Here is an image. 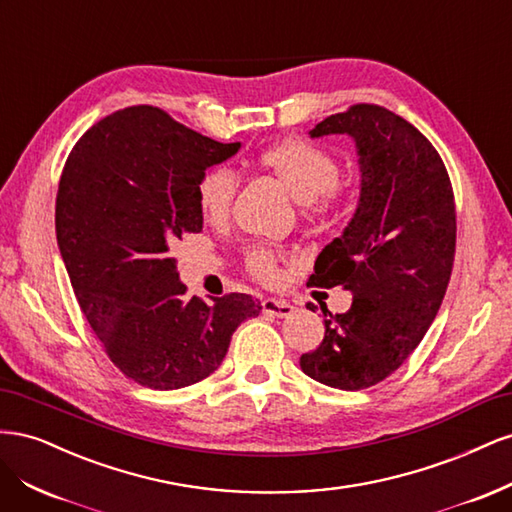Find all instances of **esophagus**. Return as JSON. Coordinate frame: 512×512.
<instances>
[{"label": "esophagus", "mask_w": 512, "mask_h": 512, "mask_svg": "<svg viewBox=\"0 0 512 512\" xmlns=\"http://www.w3.org/2000/svg\"><path fill=\"white\" fill-rule=\"evenodd\" d=\"M262 312L273 318H286L292 314V305L282 299H265L262 301Z\"/></svg>", "instance_id": "esophagus-1"}]
</instances>
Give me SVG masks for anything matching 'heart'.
I'll use <instances>...</instances> for the list:
<instances>
[{
	"mask_svg": "<svg viewBox=\"0 0 512 512\" xmlns=\"http://www.w3.org/2000/svg\"><path fill=\"white\" fill-rule=\"evenodd\" d=\"M258 162L286 185L309 218H331L342 209L346 194L339 183V164L329 149L307 138H284L262 149ZM237 188L239 181L230 168H207L196 183V203L203 220L224 224L235 207ZM245 267L260 282H275L280 277L277 256L265 245L247 250Z\"/></svg>",
	"mask_w": 512,
	"mask_h": 512,
	"instance_id": "heart-1",
	"label": "heart"
}]
</instances>
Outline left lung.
<instances>
[{
  "mask_svg": "<svg viewBox=\"0 0 512 512\" xmlns=\"http://www.w3.org/2000/svg\"><path fill=\"white\" fill-rule=\"evenodd\" d=\"M324 134L356 141L361 198L307 286H344L352 305L344 314L320 305L324 339L299 363L333 389L361 391L395 374L438 314L455 262V196L436 147L389 108L352 104L312 130Z\"/></svg>",
  "mask_w": 512,
  "mask_h": 512,
  "instance_id": "1",
  "label": "left lung"
}]
</instances>
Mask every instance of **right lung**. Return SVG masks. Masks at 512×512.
Masks as SVG:
<instances>
[{"label":"right lung","mask_w":512,"mask_h":512,"mask_svg":"<svg viewBox=\"0 0 512 512\" xmlns=\"http://www.w3.org/2000/svg\"><path fill=\"white\" fill-rule=\"evenodd\" d=\"M239 147L138 104L91 126L61 170L55 230L76 301L108 359L147 389L211 376L235 329L262 309L243 292L188 301L170 256L203 230L200 175Z\"/></svg>","instance_id":"1"}]
</instances>
